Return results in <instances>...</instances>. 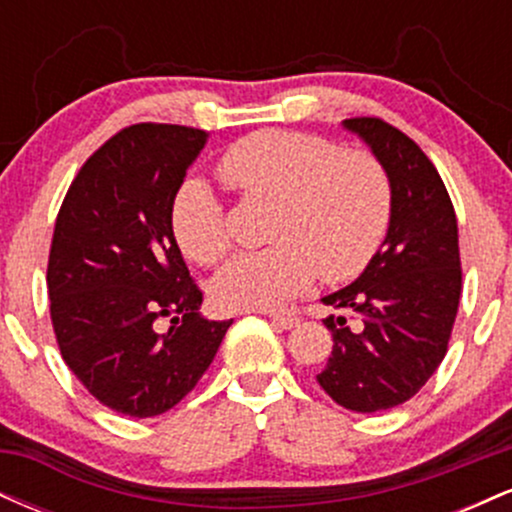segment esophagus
I'll return each mask as SVG.
<instances>
[{
	"mask_svg": "<svg viewBox=\"0 0 512 512\" xmlns=\"http://www.w3.org/2000/svg\"><path fill=\"white\" fill-rule=\"evenodd\" d=\"M269 317H272V322H276L281 330H291V327H296L301 322V317L296 313H272Z\"/></svg>",
	"mask_w": 512,
	"mask_h": 512,
	"instance_id": "esophagus-1",
	"label": "esophagus"
}]
</instances>
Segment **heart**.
Wrapping results in <instances>:
<instances>
[{
  "label": "heart",
  "mask_w": 512,
  "mask_h": 512,
  "mask_svg": "<svg viewBox=\"0 0 512 512\" xmlns=\"http://www.w3.org/2000/svg\"><path fill=\"white\" fill-rule=\"evenodd\" d=\"M216 175L245 202H272L262 250L233 257L211 281L228 310H269L320 279L344 284L378 255L392 219V180L368 149H337L330 139L260 129L216 161ZM182 255L211 267L231 250L228 211L204 182L187 180L170 204Z\"/></svg>",
  "instance_id": "obj_1"
}]
</instances>
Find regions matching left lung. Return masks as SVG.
<instances>
[{
  "label": "left lung",
  "mask_w": 512,
  "mask_h": 512,
  "mask_svg": "<svg viewBox=\"0 0 512 512\" xmlns=\"http://www.w3.org/2000/svg\"><path fill=\"white\" fill-rule=\"evenodd\" d=\"M392 180V219L378 255L351 286L322 298L332 354L317 383L344 409L404 404L448 354L462 293L460 240L448 190L421 146L380 117H351ZM355 325L349 326L348 320Z\"/></svg>",
  "instance_id": "8db88e82"
}]
</instances>
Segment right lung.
<instances>
[{"label": "right lung", "instance_id": "obj_1", "mask_svg": "<svg viewBox=\"0 0 512 512\" xmlns=\"http://www.w3.org/2000/svg\"><path fill=\"white\" fill-rule=\"evenodd\" d=\"M204 142L195 127L120 129L88 156L55 221L48 293L60 354L98 402L134 419L195 390L233 322L199 315L204 293L170 228Z\"/></svg>", "mask_w": 512, "mask_h": 512}]
</instances>
